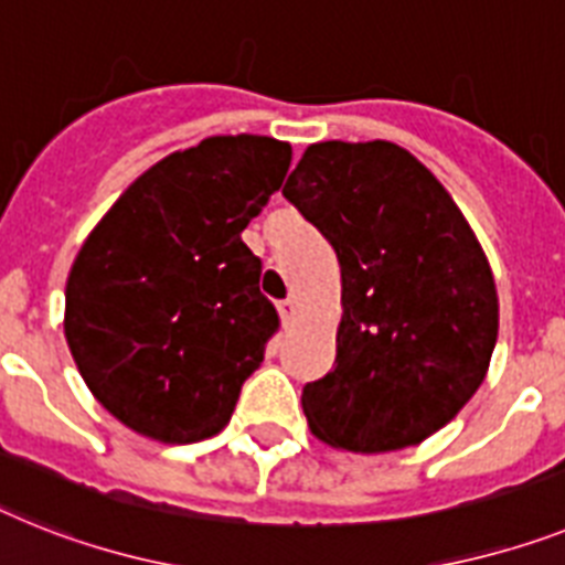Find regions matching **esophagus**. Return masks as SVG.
Returning <instances> with one entry per match:
<instances>
[{
    "label": "esophagus",
    "instance_id": "34e87169",
    "mask_svg": "<svg viewBox=\"0 0 565 565\" xmlns=\"http://www.w3.org/2000/svg\"><path fill=\"white\" fill-rule=\"evenodd\" d=\"M278 312H281L284 324H290V321L296 319V312H298L296 298H287V301H281V305H278Z\"/></svg>",
    "mask_w": 565,
    "mask_h": 565
}]
</instances>
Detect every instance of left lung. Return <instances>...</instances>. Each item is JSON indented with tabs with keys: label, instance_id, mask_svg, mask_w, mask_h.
<instances>
[{
	"label": "left lung",
	"instance_id": "8db88e82",
	"mask_svg": "<svg viewBox=\"0 0 565 565\" xmlns=\"http://www.w3.org/2000/svg\"><path fill=\"white\" fill-rule=\"evenodd\" d=\"M284 198L341 267L335 364L301 393L312 434L353 454L419 445L462 411L494 353L480 241L443 183L387 140L310 146Z\"/></svg>",
	"mask_w": 565,
	"mask_h": 565
}]
</instances>
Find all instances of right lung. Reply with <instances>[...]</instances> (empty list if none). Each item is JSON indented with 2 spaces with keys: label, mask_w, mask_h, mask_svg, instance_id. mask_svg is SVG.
I'll list each match as a JSON object with an SVG mask.
<instances>
[{
  "label": "right lung",
  "mask_w": 565,
  "mask_h": 565,
  "mask_svg": "<svg viewBox=\"0 0 565 565\" xmlns=\"http://www.w3.org/2000/svg\"><path fill=\"white\" fill-rule=\"evenodd\" d=\"M290 160L273 137H206L140 174L79 249L65 339L88 391L137 434L215 436L264 362L281 321L241 232Z\"/></svg>",
  "instance_id": "right-lung-1"
}]
</instances>
